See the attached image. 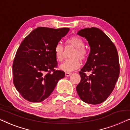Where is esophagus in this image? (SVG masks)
Here are the masks:
<instances>
[{"instance_id": "esophagus-1", "label": "esophagus", "mask_w": 130, "mask_h": 130, "mask_svg": "<svg viewBox=\"0 0 130 130\" xmlns=\"http://www.w3.org/2000/svg\"><path fill=\"white\" fill-rule=\"evenodd\" d=\"M71 74H72V73L70 72H66L65 75L66 76H67V77H69V76H70L71 75Z\"/></svg>"}]
</instances>
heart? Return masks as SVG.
Masks as SVG:
<instances>
[{"label":"heart","mask_w":130,"mask_h":130,"mask_svg":"<svg viewBox=\"0 0 130 130\" xmlns=\"http://www.w3.org/2000/svg\"><path fill=\"white\" fill-rule=\"evenodd\" d=\"M66 43L75 47V50L72 55V58L66 60L60 65L61 70L66 72H70L79 69L81 65V60H86L88 56V51L84 47L85 42L79 37L72 36L66 41ZM54 54L58 61H62L64 59V48L61 44L58 43L54 48Z\"/></svg>","instance_id":"obj_1"}]
</instances>
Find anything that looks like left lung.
<instances>
[{"label":"left lung","instance_id":"obj_1","mask_svg":"<svg viewBox=\"0 0 130 130\" xmlns=\"http://www.w3.org/2000/svg\"><path fill=\"white\" fill-rule=\"evenodd\" d=\"M77 34L86 38L90 51L86 64L79 72L81 80L76 90L83 102L99 104L111 95L118 80V52L112 41L99 28H85ZM86 71L92 73L88 76Z\"/></svg>","mask_w":130,"mask_h":130}]
</instances>
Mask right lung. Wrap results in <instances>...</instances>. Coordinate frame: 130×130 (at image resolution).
Masks as SVG:
<instances>
[{"instance_id": "right-lung-1", "label": "right lung", "mask_w": 130, "mask_h": 130, "mask_svg": "<svg viewBox=\"0 0 130 130\" xmlns=\"http://www.w3.org/2000/svg\"><path fill=\"white\" fill-rule=\"evenodd\" d=\"M70 29L38 27L21 42L13 60V84L21 95L41 102L52 93L65 73L57 70L54 48Z\"/></svg>"}]
</instances>
